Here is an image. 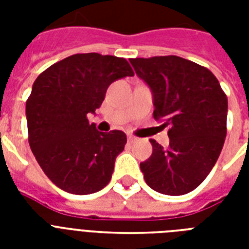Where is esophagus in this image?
<instances>
[{"label":"esophagus","instance_id":"34e87169","mask_svg":"<svg viewBox=\"0 0 249 249\" xmlns=\"http://www.w3.org/2000/svg\"><path fill=\"white\" fill-rule=\"evenodd\" d=\"M134 141H137L136 137L132 136V134H130V136H128V142H130V143H132V142H134Z\"/></svg>","mask_w":249,"mask_h":249}]
</instances>
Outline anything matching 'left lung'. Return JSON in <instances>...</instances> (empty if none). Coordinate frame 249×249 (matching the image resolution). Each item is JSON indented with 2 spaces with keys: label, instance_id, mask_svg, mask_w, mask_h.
<instances>
[{
  "label": "left lung",
  "instance_id": "1",
  "mask_svg": "<svg viewBox=\"0 0 249 249\" xmlns=\"http://www.w3.org/2000/svg\"><path fill=\"white\" fill-rule=\"evenodd\" d=\"M154 95V119L169 126V146L155 140L152 155L141 163L152 190L183 195L196 189L216 164L224 147L228 97L208 68L181 56L129 59Z\"/></svg>",
  "mask_w": 249,
  "mask_h": 249
}]
</instances>
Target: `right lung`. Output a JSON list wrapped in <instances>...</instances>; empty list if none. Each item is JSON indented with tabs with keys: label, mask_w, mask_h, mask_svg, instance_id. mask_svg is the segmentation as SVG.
I'll use <instances>...</instances> for the list:
<instances>
[{
	"label": "right lung",
	"mask_w": 249,
	"mask_h": 249,
	"mask_svg": "<svg viewBox=\"0 0 249 249\" xmlns=\"http://www.w3.org/2000/svg\"><path fill=\"white\" fill-rule=\"evenodd\" d=\"M125 76H134L126 59L86 53L56 62L33 83L25 105L28 142L59 189L88 195L111 181L126 136L121 130L98 132L88 113H95L108 86Z\"/></svg>",
	"instance_id": "1"
}]
</instances>
